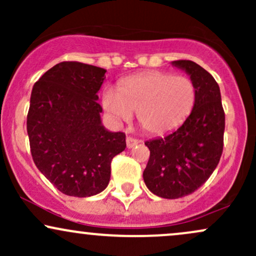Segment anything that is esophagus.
Listing matches in <instances>:
<instances>
[{
    "instance_id": "34e87169",
    "label": "esophagus",
    "mask_w": 256,
    "mask_h": 256,
    "mask_svg": "<svg viewBox=\"0 0 256 256\" xmlns=\"http://www.w3.org/2000/svg\"><path fill=\"white\" fill-rule=\"evenodd\" d=\"M138 142H140V140H136V138L130 137V136L126 137V146H128V148H132V146L138 144Z\"/></svg>"
}]
</instances>
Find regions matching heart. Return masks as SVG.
<instances>
[{"mask_svg":"<svg viewBox=\"0 0 256 256\" xmlns=\"http://www.w3.org/2000/svg\"><path fill=\"white\" fill-rule=\"evenodd\" d=\"M118 91L108 88L102 104L118 124L130 122L137 113L138 124L149 134H168L190 116L196 101L194 82L185 76L150 71L131 76L119 83Z\"/></svg>","mask_w":256,"mask_h":256,"instance_id":"obj_1","label":"heart"}]
</instances>
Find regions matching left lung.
<instances>
[{
    "label": "left lung",
    "mask_w": 256,
    "mask_h": 256,
    "mask_svg": "<svg viewBox=\"0 0 256 256\" xmlns=\"http://www.w3.org/2000/svg\"><path fill=\"white\" fill-rule=\"evenodd\" d=\"M173 64L190 74L196 101L180 128L144 142L150 156L143 179L152 194L164 198H183L204 185L224 148L225 113L218 83L194 61L177 60Z\"/></svg>",
    "instance_id": "obj_1"
}]
</instances>
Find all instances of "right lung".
<instances>
[{
	"mask_svg": "<svg viewBox=\"0 0 256 256\" xmlns=\"http://www.w3.org/2000/svg\"><path fill=\"white\" fill-rule=\"evenodd\" d=\"M106 70L64 61L34 83L28 134L34 165L64 195L88 198L106 189L113 158L126 148L124 132L101 125L98 91Z\"/></svg>",
	"mask_w": 256,
	"mask_h": 256,
	"instance_id": "add662e5",
	"label": "right lung"
}]
</instances>
